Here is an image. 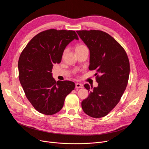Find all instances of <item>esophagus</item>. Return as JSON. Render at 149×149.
<instances>
[{
	"label": "esophagus",
	"instance_id": "obj_1",
	"mask_svg": "<svg viewBox=\"0 0 149 149\" xmlns=\"http://www.w3.org/2000/svg\"><path fill=\"white\" fill-rule=\"evenodd\" d=\"M75 88H83V85L80 83H76L75 84Z\"/></svg>",
	"mask_w": 149,
	"mask_h": 149
}]
</instances>
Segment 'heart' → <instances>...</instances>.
Returning <instances> with one entry per match:
<instances>
[{
  "label": "heart",
  "mask_w": 149,
  "mask_h": 149,
  "mask_svg": "<svg viewBox=\"0 0 149 149\" xmlns=\"http://www.w3.org/2000/svg\"><path fill=\"white\" fill-rule=\"evenodd\" d=\"M85 47H86V46H85L83 45H78V46L76 47V48H75V51L80 50V49H83V48H85ZM66 52V49L65 50L64 54H65Z\"/></svg>",
  "instance_id": "heart-1"
}]
</instances>
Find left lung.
I'll list each match as a JSON object with an SVG mask.
<instances>
[{"instance_id": "8db88e82", "label": "left lung", "mask_w": 149, "mask_h": 149, "mask_svg": "<svg viewBox=\"0 0 149 149\" xmlns=\"http://www.w3.org/2000/svg\"><path fill=\"white\" fill-rule=\"evenodd\" d=\"M90 52L89 70H97V88H84L90 92L83 100L84 112L95 118L107 115L119 103L126 90L130 73L127 55L109 34L100 30L77 31ZM96 73L95 75H97Z\"/></svg>"}]
</instances>
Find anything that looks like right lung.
<instances>
[{"label":"right lung","instance_id":"obj_1","mask_svg":"<svg viewBox=\"0 0 149 149\" xmlns=\"http://www.w3.org/2000/svg\"><path fill=\"white\" fill-rule=\"evenodd\" d=\"M79 40L74 31L51 29L38 33L20 54L19 78L26 98L38 112L51 115L62 109L66 97L75 88L70 81L52 77L54 63H60L66 46Z\"/></svg>","mask_w":149,"mask_h":149}]
</instances>
